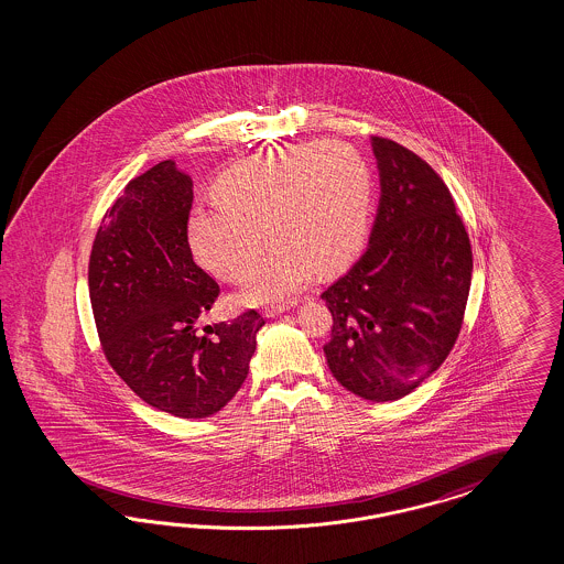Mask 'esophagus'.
<instances>
[{"mask_svg":"<svg viewBox=\"0 0 564 564\" xmlns=\"http://www.w3.org/2000/svg\"><path fill=\"white\" fill-rule=\"evenodd\" d=\"M293 304H295V302H283V304H276V306L267 307V310H264V314H267V316H276V314H281V312H285L288 307L293 306Z\"/></svg>","mask_w":564,"mask_h":564,"instance_id":"obj_1","label":"esophagus"}]
</instances>
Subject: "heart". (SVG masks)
Returning a JSON list of instances; mask_svg holds the SVG:
<instances>
[{
    "instance_id": "1",
    "label": "heart",
    "mask_w": 564,
    "mask_h": 564,
    "mask_svg": "<svg viewBox=\"0 0 564 564\" xmlns=\"http://www.w3.org/2000/svg\"><path fill=\"white\" fill-rule=\"evenodd\" d=\"M219 205L189 213V248L208 273L239 283L264 248L274 252L241 291L262 304L290 295L318 269L330 273L354 257L368 227L370 173L343 142H307L241 159L215 184Z\"/></svg>"
}]
</instances>
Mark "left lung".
<instances>
[{"label":"left lung","mask_w":564,"mask_h":564,"mask_svg":"<svg viewBox=\"0 0 564 564\" xmlns=\"http://www.w3.org/2000/svg\"><path fill=\"white\" fill-rule=\"evenodd\" d=\"M380 205L370 243L323 300L326 364L347 391L397 401L434 375L462 333L474 254L443 177L420 154L372 137Z\"/></svg>","instance_id":"left-lung-1"}]
</instances>
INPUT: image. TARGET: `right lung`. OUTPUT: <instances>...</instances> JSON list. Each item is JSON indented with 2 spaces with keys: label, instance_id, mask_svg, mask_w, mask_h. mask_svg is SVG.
<instances>
[{
  "label": "right lung",
  "instance_id": "right-lung-1",
  "mask_svg": "<svg viewBox=\"0 0 564 564\" xmlns=\"http://www.w3.org/2000/svg\"><path fill=\"white\" fill-rule=\"evenodd\" d=\"M192 182L161 161L107 208L88 260V293L102 354L154 410L208 417L243 384L264 318L246 310L198 330L219 283L194 262Z\"/></svg>",
  "mask_w": 564,
  "mask_h": 564
}]
</instances>
